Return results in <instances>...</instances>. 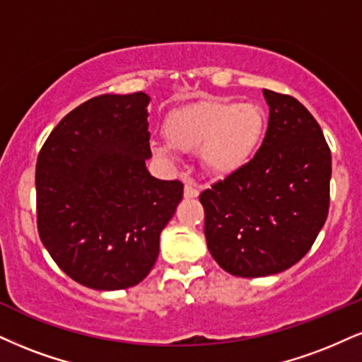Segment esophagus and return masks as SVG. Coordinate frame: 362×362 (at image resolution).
I'll list each match as a JSON object with an SVG mask.
<instances>
[{"mask_svg":"<svg viewBox=\"0 0 362 362\" xmlns=\"http://www.w3.org/2000/svg\"><path fill=\"white\" fill-rule=\"evenodd\" d=\"M199 194V188L198 185L193 180H186L185 181V198H196Z\"/></svg>","mask_w":362,"mask_h":362,"instance_id":"obj_1","label":"esophagus"}]
</instances>
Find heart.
Wrapping results in <instances>:
<instances>
[{
    "instance_id": "heart-1",
    "label": "heart",
    "mask_w": 362,
    "mask_h": 362,
    "mask_svg": "<svg viewBox=\"0 0 362 362\" xmlns=\"http://www.w3.org/2000/svg\"><path fill=\"white\" fill-rule=\"evenodd\" d=\"M265 115L252 102L203 100L173 112L164 124L169 146L182 153L202 148V163L213 176H230L242 169L260 146ZM154 154L171 160L169 147L156 144Z\"/></svg>"
}]
</instances>
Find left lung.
Masks as SVG:
<instances>
[{"mask_svg":"<svg viewBox=\"0 0 362 362\" xmlns=\"http://www.w3.org/2000/svg\"><path fill=\"white\" fill-rule=\"evenodd\" d=\"M270 107L260 149L199 194L204 236L218 265L255 279L290 269L309 252L329 213L331 149L293 97L263 88Z\"/></svg>","mask_w":362,"mask_h":362,"instance_id":"8db88e82","label":"left lung"}]
</instances>
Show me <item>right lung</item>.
<instances>
[{
  "label": "right lung",
  "instance_id": "1",
  "mask_svg": "<svg viewBox=\"0 0 362 362\" xmlns=\"http://www.w3.org/2000/svg\"><path fill=\"white\" fill-rule=\"evenodd\" d=\"M144 92L93 97L58 122L38 154L37 225L75 282L120 290L146 279L182 182L156 180Z\"/></svg>",
  "mask_w": 362,
  "mask_h": 362
}]
</instances>
